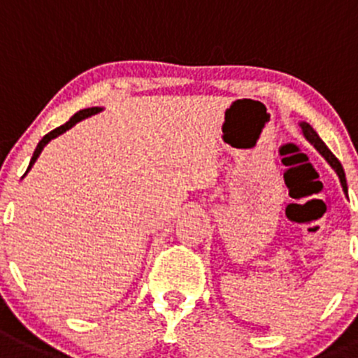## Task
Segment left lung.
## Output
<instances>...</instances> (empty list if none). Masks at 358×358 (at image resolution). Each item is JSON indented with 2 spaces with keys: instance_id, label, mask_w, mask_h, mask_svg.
Listing matches in <instances>:
<instances>
[{
  "instance_id": "8db88e82",
  "label": "left lung",
  "mask_w": 358,
  "mask_h": 358,
  "mask_svg": "<svg viewBox=\"0 0 358 358\" xmlns=\"http://www.w3.org/2000/svg\"><path fill=\"white\" fill-rule=\"evenodd\" d=\"M300 127H302V132H303V136H306L307 141H309L310 145H315V148L318 150V152L322 153L323 157H325L327 162H329L330 166H332V168L336 169L337 176H339V180H341V185H343V190H345L346 194H348V185H346L345 169H343V166H341V162H339V160H337V157L334 155V153L330 152L329 148H327L325 143L322 141V138H320L318 134H316V130L313 129V127H310L309 123L302 122V123H300Z\"/></svg>"
}]
</instances>
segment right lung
Masks as SVG:
<instances>
[{"instance_id":"1","label":"right lung","mask_w":358,"mask_h":358,"mask_svg":"<svg viewBox=\"0 0 358 358\" xmlns=\"http://www.w3.org/2000/svg\"><path fill=\"white\" fill-rule=\"evenodd\" d=\"M100 111H102V108H88V109H83V111L76 113V115H73L72 118H70L69 122L65 123V125L58 127V129H55V130H51V132H49V134H45V136H43V138H42V141H40L38 145H36L35 152H33V157H31V160H29L28 171H29V169H31V166H33V164H35V160L38 159V155H40V153H42L43 146L48 145V143L51 141V139L58 138V136H62L63 132H66V130H69V129H72V127L76 125V123H78V122H81V120H85V118H90V116L96 115V113H100ZM28 171H26V173H28ZM26 173H24V175H26Z\"/></svg>"}]
</instances>
